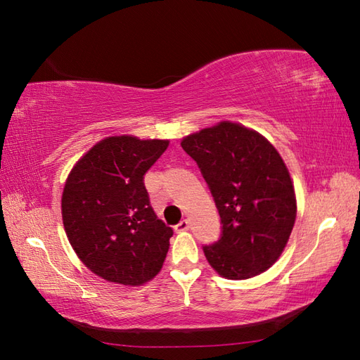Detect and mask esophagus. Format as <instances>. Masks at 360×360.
<instances>
[{"label":"esophagus","mask_w":360,"mask_h":360,"mask_svg":"<svg viewBox=\"0 0 360 360\" xmlns=\"http://www.w3.org/2000/svg\"><path fill=\"white\" fill-rule=\"evenodd\" d=\"M188 221L187 219H182V221H179L178 224L174 226V231L176 232H186V231H188Z\"/></svg>","instance_id":"34e87169"}]
</instances>
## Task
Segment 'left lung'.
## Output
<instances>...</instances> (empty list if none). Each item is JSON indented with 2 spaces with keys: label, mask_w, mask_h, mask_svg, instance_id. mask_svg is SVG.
Instances as JSON below:
<instances>
[{
  "label": "left lung",
  "mask_w": 360,
  "mask_h": 360,
  "mask_svg": "<svg viewBox=\"0 0 360 360\" xmlns=\"http://www.w3.org/2000/svg\"><path fill=\"white\" fill-rule=\"evenodd\" d=\"M181 147L200 167L223 224L218 241L202 246L210 266L231 280L269 269L297 213L292 181L278 151L232 122L190 134Z\"/></svg>",
  "instance_id": "1"
}]
</instances>
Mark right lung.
Instances as JSON below:
<instances>
[{
	"label": "right lung",
	"instance_id": "obj_1",
	"mask_svg": "<svg viewBox=\"0 0 360 360\" xmlns=\"http://www.w3.org/2000/svg\"><path fill=\"white\" fill-rule=\"evenodd\" d=\"M167 147L168 141L112 136L72 168L62 198L65 231L98 277L139 286L162 267L173 229L153 210L143 176Z\"/></svg>",
	"mask_w": 360,
	"mask_h": 360
}]
</instances>
